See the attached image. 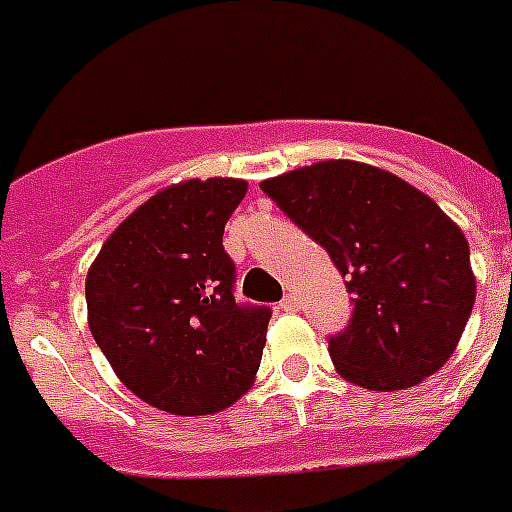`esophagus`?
I'll return each mask as SVG.
<instances>
[{
	"mask_svg": "<svg viewBox=\"0 0 512 512\" xmlns=\"http://www.w3.org/2000/svg\"><path fill=\"white\" fill-rule=\"evenodd\" d=\"M299 307V299L294 297V294H286L284 299H281V310H297Z\"/></svg>",
	"mask_w": 512,
	"mask_h": 512,
	"instance_id": "34e87169",
	"label": "esophagus"
}]
</instances>
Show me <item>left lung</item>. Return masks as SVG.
I'll return each instance as SVG.
<instances>
[{"label": "left lung", "mask_w": 512, "mask_h": 512, "mask_svg": "<svg viewBox=\"0 0 512 512\" xmlns=\"http://www.w3.org/2000/svg\"><path fill=\"white\" fill-rule=\"evenodd\" d=\"M321 244L352 294L328 336L339 376L373 392L423 381L455 352L476 302L463 231L423 191L352 160L315 162L260 184Z\"/></svg>", "instance_id": "1"}]
</instances>
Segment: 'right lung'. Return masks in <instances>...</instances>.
<instances>
[{"label":"right lung","instance_id":"right-lung-1","mask_svg":"<svg viewBox=\"0 0 512 512\" xmlns=\"http://www.w3.org/2000/svg\"><path fill=\"white\" fill-rule=\"evenodd\" d=\"M244 194L239 178L157 191L112 231L86 276L94 342L120 381L165 413H218L260 368L270 307L236 302L223 249Z\"/></svg>","mask_w":512,"mask_h":512}]
</instances>
